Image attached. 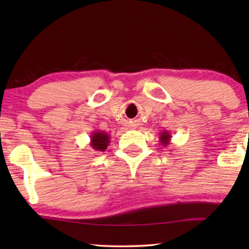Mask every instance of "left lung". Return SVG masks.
<instances>
[{"mask_svg": "<svg viewBox=\"0 0 249 249\" xmlns=\"http://www.w3.org/2000/svg\"><path fill=\"white\" fill-rule=\"evenodd\" d=\"M170 141H171V134L168 132V130H162V132L159 134V142L162 146L169 145Z\"/></svg>", "mask_w": 249, "mask_h": 249, "instance_id": "left-lung-1", "label": "left lung"}]
</instances>
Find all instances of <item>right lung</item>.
Listing matches in <instances>:
<instances>
[{
    "mask_svg": "<svg viewBox=\"0 0 249 249\" xmlns=\"http://www.w3.org/2000/svg\"><path fill=\"white\" fill-rule=\"evenodd\" d=\"M109 144V135L102 130H93L90 136V146L92 149L104 151Z\"/></svg>",
    "mask_w": 249,
    "mask_h": 249,
    "instance_id": "right-lung-1",
    "label": "right lung"
}]
</instances>
